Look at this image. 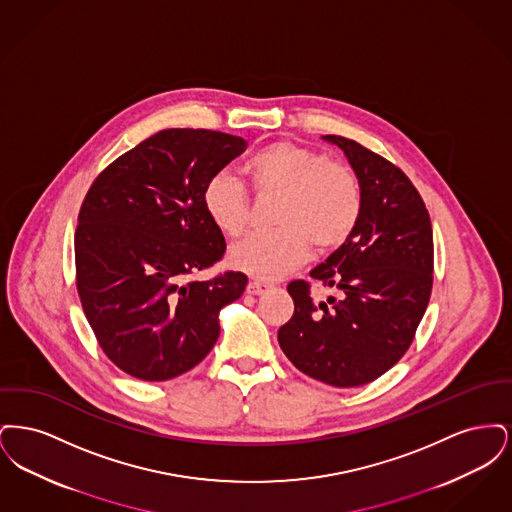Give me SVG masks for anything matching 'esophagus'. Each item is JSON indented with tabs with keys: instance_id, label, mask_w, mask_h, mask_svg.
<instances>
[{
	"instance_id": "obj_1",
	"label": "esophagus",
	"mask_w": 512,
	"mask_h": 512,
	"mask_svg": "<svg viewBox=\"0 0 512 512\" xmlns=\"http://www.w3.org/2000/svg\"><path fill=\"white\" fill-rule=\"evenodd\" d=\"M268 290H270V284H267V282L253 280V282L247 284V293H251V295H261V293L268 292Z\"/></svg>"
}]
</instances>
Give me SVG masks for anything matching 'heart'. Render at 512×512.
<instances>
[{
    "instance_id": "b5f03b06",
    "label": "heart",
    "mask_w": 512,
    "mask_h": 512,
    "mask_svg": "<svg viewBox=\"0 0 512 512\" xmlns=\"http://www.w3.org/2000/svg\"><path fill=\"white\" fill-rule=\"evenodd\" d=\"M257 195H276L268 234L249 236L230 249V265L255 278L274 280L299 267L311 251H332L349 240L363 211L357 176L345 165L292 142L263 147L244 165ZM207 217L236 238L249 222V195L242 182L219 172L203 188Z\"/></svg>"
}]
</instances>
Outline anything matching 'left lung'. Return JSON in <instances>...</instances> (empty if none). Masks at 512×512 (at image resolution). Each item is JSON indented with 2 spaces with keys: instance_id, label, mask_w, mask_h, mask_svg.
<instances>
[{
  "instance_id": "left-lung-1",
  "label": "left lung",
  "mask_w": 512,
  "mask_h": 512,
  "mask_svg": "<svg viewBox=\"0 0 512 512\" xmlns=\"http://www.w3.org/2000/svg\"><path fill=\"white\" fill-rule=\"evenodd\" d=\"M359 178L363 211L353 234L311 278L338 292L317 303L311 284L293 280V317L278 343L303 374L336 388L363 386L411 347L434 284L428 209L407 174L343 136H324Z\"/></svg>"
}]
</instances>
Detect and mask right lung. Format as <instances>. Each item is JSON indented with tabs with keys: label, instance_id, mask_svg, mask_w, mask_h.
Returning a JSON list of instances; mask_svg holds the SVG:
<instances>
[{
	"label": "right lung",
	"instance_id": "obj_1",
	"mask_svg": "<svg viewBox=\"0 0 512 512\" xmlns=\"http://www.w3.org/2000/svg\"><path fill=\"white\" fill-rule=\"evenodd\" d=\"M245 147L217 130H161L90 186L74 232L76 290L99 347L122 372L165 382L217 343L220 309L244 293L247 276H190L226 251L203 188Z\"/></svg>",
	"mask_w": 512,
	"mask_h": 512
}]
</instances>
